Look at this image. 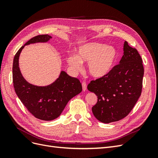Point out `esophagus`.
I'll use <instances>...</instances> for the list:
<instances>
[{
    "mask_svg": "<svg viewBox=\"0 0 158 158\" xmlns=\"http://www.w3.org/2000/svg\"><path fill=\"white\" fill-rule=\"evenodd\" d=\"M82 85L83 91H85V90H86V89H87V84H86V83L83 82L82 84Z\"/></svg>",
    "mask_w": 158,
    "mask_h": 158,
    "instance_id": "34e87169",
    "label": "esophagus"
}]
</instances>
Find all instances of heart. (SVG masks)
<instances>
[{"label":"heart","instance_id":"1","mask_svg":"<svg viewBox=\"0 0 158 158\" xmlns=\"http://www.w3.org/2000/svg\"><path fill=\"white\" fill-rule=\"evenodd\" d=\"M117 51L113 46L89 43L80 46L76 55L67 56L66 60L74 71L82 69V63H88V71L95 78H101L111 71L117 59Z\"/></svg>","mask_w":158,"mask_h":158}]
</instances>
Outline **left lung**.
<instances>
[{
	"instance_id": "obj_1",
	"label": "left lung",
	"mask_w": 158,
	"mask_h": 158,
	"mask_svg": "<svg viewBox=\"0 0 158 158\" xmlns=\"http://www.w3.org/2000/svg\"><path fill=\"white\" fill-rule=\"evenodd\" d=\"M119 64L103 78L91 81L88 89L98 96L92 113L103 123L118 121L127 116L140 98L144 66L138 51L125 41Z\"/></svg>"
}]
</instances>
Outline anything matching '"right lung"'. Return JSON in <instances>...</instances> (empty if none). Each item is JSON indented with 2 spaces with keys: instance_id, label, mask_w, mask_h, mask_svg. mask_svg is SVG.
<instances>
[{
  "instance_id": "add662e5",
  "label": "right lung",
  "mask_w": 158,
  "mask_h": 158,
  "mask_svg": "<svg viewBox=\"0 0 158 158\" xmlns=\"http://www.w3.org/2000/svg\"><path fill=\"white\" fill-rule=\"evenodd\" d=\"M52 38L40 35L31 38L18 50L14 56L12 66L13 84L16 94L33 116L43 121H52L60 116L70 99L82 90L80 80L62 70L59 78L45 86L29 83L23 77L19 67V57L25 45L47 43Z\"/></svg>"
}]
</instances>
